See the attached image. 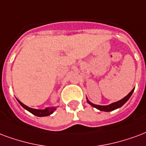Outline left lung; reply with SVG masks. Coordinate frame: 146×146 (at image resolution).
I'll use <instances>...</instances> for the list:
<instances>
[{"label":"left lung","mask_w":146,"mask_h":146,"mask_svg":"<svg viewBox=\"0 0 146 146\" xmlns=\"http://www.w3.org/2000/svg\"><path fill=\"white\" fill-rule=\"evenodd\" d=\"M134 90L135 88L131 90V91L129 94H128L127 96H125V98H122L121 100H118V101H116V102H114V103L111 104H108V105H98V104H94L91 103L90 101L87 98V103L90 104L91 106L95 108L98 109L99 111H106V112H109V111H114V110H116V109L119 108L121 106H123L124 104H125L127 101L128 100V99L131 98V96L132 94V93L134 92Z\"/></svg>","instance_id":"8db88e82"}]
</instances>
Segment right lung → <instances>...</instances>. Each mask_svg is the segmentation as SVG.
Wrapping results in <instances>:
<instances>
[{
  "mask_svg": "<svg viewBox=\"0 0 146 146\" xmlns=\"http://www.w3.org/2000/svg\"><path fill=\"white\" fill-rule=\"evenodd\" d=\"M18 100V99H17ZM18 103L21 104V106L23 107L24 108L27 110L28 111H29L30 113H32L35 116H38V117H45V116H48L53 113L56 110V108L58 107H52V108H46V109H42V110H39V109H34L31 108L29 107L26 106L25 104H24L22 102H21L20 100H18Z\"/></svg>",
  "mask_w": 146,
  "mask_h": 146,
  "instance_id": "obj_1",
  "label": "right lung"
}]
</instances>
